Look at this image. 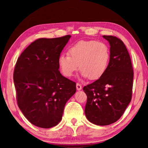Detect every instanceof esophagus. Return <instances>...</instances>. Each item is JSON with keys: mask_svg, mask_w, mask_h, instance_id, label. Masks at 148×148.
Segmentation results:
<instances>
[{"mask_svg": "<svg viewBox=\"0 0 148 148\" xmlns=\"http://www.w3.org/2000/svg\"><path fill=\"white\" fill-rule=\"evenodd\" d=\"M76 89H77V90H78V91H79V90H81L82 89V87L81 86V84L77 83L76 84Z\"/></svg>", "mask_w": 148, "mask_h": 148, "instance_id": "1", "label": "esophagus"}]
</instances>
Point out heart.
Here are the masks:
<instances>
[{
  "instance_id": "1",
  "label": "heart",
  "mask_w": 148,
  "mask_h": 148,
  "mask_svg": "<svg viewBox=\"0 0 148 148\" xmlns=\"http://www.w3.org/2000/svg\"><path fill=\"white\" fill-rule=\"evenodd\" d=\"M69 54H61L59 66L62 73L71 77L80 69L84 78L98 79L106 71L110 51L106 44L95 40L79 41L69 49Z\"/></svg>"
}]
</instances>
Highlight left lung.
I'll use <instances>...</instances> for the list:
<instances>
[{"label": "left lung", "mask_w": 148, "mask_h": 148, "mask_svg": "<svg viewBox=\"0 0 148 148\" xmlns=\"http://www.w3.org/2000/svg\"><path fill=\"white\" fill-rule=\"evenodd\" d=\"M108 41L110 61L103 76L84 87L87 99L85 108L87 119L97 125L117 121L131 101L133 69L131 59L122 40L103 36Z\"/></svg>", "instance_id": "1"}]
</instances>
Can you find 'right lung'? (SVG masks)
I'll use <instances>...</instances> for the list:
<instances>
[{"mask_svg": "<svg viewBox=\"0 0 148 148\" xmlns=\"http://www.w3.org/2000/svg\"><path fill=\"white\" fill-rule=\"evenodd\" d=\"M71 37L37 39L17 59L14 71L17 105L36 127L56 126L76 92V83L59 71V57Z\"/></svg>", "mask_w": 148, "mask_h": 148, "instance_id": "add662e5", "label": "right lung"}]
</instances>
